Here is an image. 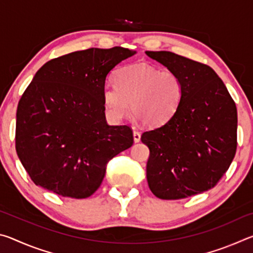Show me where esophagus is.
I'll return each instance as SVG.
<instances>
[{"mask_svg":"<svg viewBox=\"0 0 253 253\" xmlns=\"http://www.w3.org/2000/svg\"><path fill=\"white\" fill-rule=\"evenodd\" d=\"M132 136H134V142L135 143H139V140H140V132L135 130L134 132H132Z\"/></svg>","mask_w":253,"mask_h":253,"instance_id":"1","label":"esophagus"}]
</instances>
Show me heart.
<instances>
[{
	"label": "heart",
	"instance_id": "1",
	"mask_svg": "<svg viewBox=\"0 0 253 253\" xmlns=\"http://www.w3.org/2000/svg\"><path fill=\"white\" fill-rule=\"evenodd\" d=\"M115 84L102 88V102L111 121L118 122L129 111L148 126H158L176 113L183 95L177 74L160 70L147 63H134L118 69Z\"/></svg>",
	"mask_w": 253,
	"mask_h": 253
}]
</instances>
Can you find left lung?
Listing matches in <instances>:
<instances>
[{
	"mask_svg": "<svg viewBox=\"0 0 253 253\" xmlns=\"http://www.w3.org/2000/svg\"><path fill=\"white\" fill-rule=\"evenodd\" d=\"M145 53L183 84L176 113L140 138L149 148L148 186L162 200L202 193L216 185L237 152L235 102L211 67L169 51Z\"/></svg>",
	"mask_w": 253,
	"mask_h": 253,
	"instance_id": "8db88e82",
	"label": "left lung"
}]
</instances>
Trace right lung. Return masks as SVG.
Segmentation results:
<instances>
[{"mask_svg": "<svg viewBox=\"0 0 253 253\" xmlns=\"http://www.w3.org/2000/svg\"><path fill=\"white\" fill-rule=\"evenodd\" d=\"M136 51H76L44 63L16 110L15 149L33 183L72 199L92 195L111 158L134 143L129 126L106 122L107 75Z\"/></svg>", "mask_w": 253, "mask_h": 253, "instance_id": "add662e5", "label": "right lung"}]
</instances>
